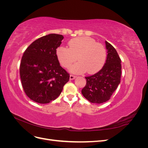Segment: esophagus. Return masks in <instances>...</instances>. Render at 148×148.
I'll return each mask as SVG.
<instances>
[{"label": "esophagus", "mask_w": 148, "mask_h": 148, "mask_svg": "<svg viewBox=\"0 0 148 148\" xmlns=\"http://www.w3.org/2000/svg\"><path fill=\"white\" fill-rule=\"evenodd\" d=\"M76 77V76H75V75H70V79H71V80H73V79H74Z\"/></svg>", "instance_id": "34e87169"}]
</instances>
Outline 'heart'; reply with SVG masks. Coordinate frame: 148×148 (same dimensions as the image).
Wrapping results in <instances>:
<instances>
[{
    "label": "heart",
    "instance_id": "obj_1",
    "mask_svg": "<svg viewBox=\"0 0 148 148\" xmlns=\"http://www.w3.org/2000/svg\"><path fill=\"white\" fill-rule=\"evenodd\" d=\"M69 48L60 46L56 51L57 57L60 64L68 68L74 62H78L70 68L71 72L94 74L99 71L104 66L107 52L102 44L96 42L90 37L83 36L71 39L68 43Z\"/></svg>",
    "mask_w": 148,
    "mask_h": 148
}]
</instances>
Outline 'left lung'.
Instances as JSON below:
<instances>
[{
  "label": "left lung",
  "instance_id": "left-lung-1",
  "mask_svg": "<svg viewBox=\"0 0 148 148\" xmlns=\"http://www.w3.org/2000/svg\"><path fill=\"white\" fill-rule=\"evenodd\" d=\"M107 59L102 69L96 74L85 77L86 84L82 90L83 96L92 103L109 101L120 83L121 59L115 49L106 41Z\"/></svg>",
  "mask_w": 148,
  "mask_h": 148
}]
</instances>
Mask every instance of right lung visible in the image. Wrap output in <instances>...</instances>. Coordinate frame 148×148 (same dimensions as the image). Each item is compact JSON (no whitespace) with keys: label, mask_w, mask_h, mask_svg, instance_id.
<instances>
[{"label":"right lung","mask_w":148,"mask_h":148,"mask_svg":"<svg viewBox=\"0 0 148 148\" xmlns=\"http://www.w3.org/2000/svg\"><path fill=\"white\" fill-rule=\"evenodd\" d=\"M63 39L61 34L44 36L31 43L21 58L22 87L36 102L47 104L55 100L69 81L70 75L60 65L56 53Z\"/></svg>","instance_id":"obj_1"}]
</instances>
